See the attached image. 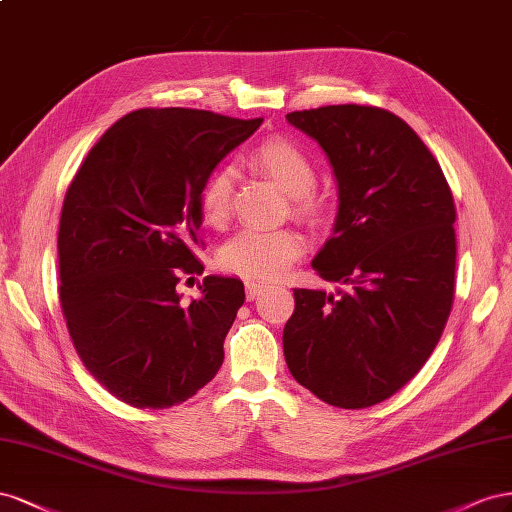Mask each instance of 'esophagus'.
<instances>
[{
	"label": "esophagus",
	"mask_w": 512,
	"mask_h": 512,
	"mask_svg": "<svg viewBox=\"0 0 512 512\" xmlns=\"http://www.w3.org/2000/svg\"><path fill=\"white\" fill-rule=\"evenodd\" d=\"M244 287H246V298H248V300H255V298L261 294V291L266 289V285H264V283L251 281V279H248V281L244 283Z\"/></svg>",
	"instance_id": "esophagus-1"
}]
</instances>
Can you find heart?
I'll return each instance as SVG.
<instances>
[{
	"instance_id": "b5f03b06",
	"label": "heart",
	"mask_w": 512,
	"mask_h": 512,
	"mask_svg": "<svg viewBox=\"0 0 512 512\" xmlns=\"http://www.w3.org/2000/svg\"><path fill=\"white\" fill-rule=\"evenodd\" d=\"M255 165L270 173L285 193L294 197V210L304 221L321 223L328 214V203L315 188V165L298 145L287 139H268L253 152ZM236 171L221 167L208 175L201 186L199 208L210 227H223L231 214ZM304 253V238L294 229H242L218 251V266L225 272L248 279H274L283 274Z\"/></svg>"
}]
</instances>
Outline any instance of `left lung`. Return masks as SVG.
Here are the masks:
<instances>
[{
	"label": "left lung",
	"instance_id": "obj_1",
	"mask_svg": "<svg viewBox=\"0 0 512 512\" xmlns=\"http://www.w3.org/2000/svg\"><path fill=\"white\" fill-rule=\"evenodd\" d=\"M326 152L339 188L332 238L313 259L334 294L294 289L289 373L360 410L392 397L440 341L455 298V201L442 167L397 115L362 105L287 113Z\"/></svg>",
	"mask_w": 512,
	"mask_h": 512
}]
</instances>
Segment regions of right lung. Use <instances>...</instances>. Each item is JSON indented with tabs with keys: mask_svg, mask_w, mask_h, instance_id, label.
<instances>
[{
	"mask_svg": "<svg viewBox=\"0 0 512 512\" xmlns=\"http://www.w3.org/2000/svg\"><path fill=\"white\" fill-rule=\"evenodd\" d=\"M261 122L139 109L98 139L68 186L57 236L62 313L85 369L128 405H178L221 369L242 281L210 274L191 302L175 285L203 272V182Z\"/></svg>",
	"mask_w": 512,
	"mask_h": 512,
	"instance_id": "right-lung-1",
	"label": "right lung"
}]
</instances>
